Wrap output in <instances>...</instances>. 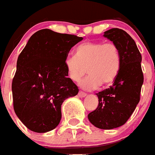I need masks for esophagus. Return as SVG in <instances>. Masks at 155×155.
Returning a JSON list of instances; mask_svg holds the SVG:
<instances>
[{"mask_svg": "<svg viewBox=\"0 0 155 155\" xmlns=\"http://www.w3.org/2000/svg\"><path fill=\"white\" fill-rule=\"evenodd\" d=\"M86 95H87V94H86L85 92H83V91H80L78 92L79 97H85Z\"/></svg>", "mask_w": 155, "mask_h": 155, "instance_id": "esophagus-1", "label": "esophagus"}]
</instances>
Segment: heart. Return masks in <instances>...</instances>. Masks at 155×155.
<instances>
[{
  "label": "heart",
  "mask_w": 155,
  "mask_h": 155,
  "mask_svg": "<svg viewBox=\"0 0 155 155\" xmlns=\"http://www.w3.org/2000/svg\"><path fill=\"white\" fill-rule=\"evenodd\" d=\"M75 55L65 59L67 75L72 82H79L85 73L89 75L80 82L85 90H95L112 84L121 68V54L114 42L87 41L80 44L75 50Z\"/></svg>",
  "instance_id": "b5f03b06"
}]
</instances>
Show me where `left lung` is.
I'll list each match as a JSON object with an SVG mask.
<instances>
[{
	"label": "left lung",
	"mask_w": 155,
	"mask_h": 155,
	"mask_svg": "<svg viewBox=\"0 0 155 155\" xmlns=\"http://www.w3.org/2000/svg\"><path fill=\"white\" fill-rule=\"evenodd\" d=\"M104 36L118 46L121 68L112 86L96 93L99 105L88 114V119L96 127L109 130L123 126L134 112L140 99L144 75L141 54L127 32L111 28Z\"/></svg>",
	"instance_id": "8db88e82"
}]
</instances>
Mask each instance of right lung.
I'll use <instances>...</instances> for the list:
<instances>
[{
  "instance_id": "obj_1",
  "label": "right lung",
  "mask_w": 155,
  "mask_h": 155,
  "mask_svg": "<svg viewBox=\"0 0 155 155\" xmlns=\"http://www.w3.org/2000/svg\"><path fill=\"white\" fill-rule=\"evenodd\" d=\"M82 39L41 29L30 38L18 55L12 81L13 105L29 130L43 133L55 128L64 101L78 93L68 78L64 61L71 48Z\"/></svg>"
}]
</instances>
